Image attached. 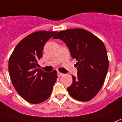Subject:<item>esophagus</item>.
Segmentation results:
<instances>
[{"instance_id": "1", "label": "esophagus", "mask_w": 122, "mask_h": 122, "mask_svg": "<svg viewBox=\"0 0 122 122\" xmlns=\"http://www.w3.org/2000/svg\"><path fill=\"white\" fill-rule=\"evenodd\" d=\"M57 74H58V77H60V76H62L64 75V74H62V73H60V72H59L57 73Z\"/></svg>"}]
</instances>
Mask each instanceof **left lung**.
<instances>
[{"instance_id":"8db88e82","label":"left lung","mask_w":122,"mask_h":122,"mask_svg":"<svg viewBox=\"0 0 122 122\" xmlns=\"http://www.w3.org/2000/svg\"><path fill=\"white\" fill-rule=\"evenodd\" d=\"M62 40L72 58L78 62L77 76L67 88L75 100L87 102L98 93L107 75L109 62L104 43L91 32L82 28L60 31L53 37Z\"/></svg>"}]
</instances>
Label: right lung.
Returning <instances> with one entry per match:
<instances>
[{"instance_id": "right-lung-1", "label": "right lung", "mask_w": 122, "mask_h": 122, "mask_svg": "<svg viewBox=\"0 0 122 122\" xmlns=\"http://www.w3.org/2000/svg\"><path fill=\"white\" fill-rule=\"evenodd\" d=\"M56 32L38 31L25 37L18 44L9 58L8 71L18 94L31 104L46 100L52 91L57 72H44L39 68L44 44Z\"/></svg>"}]
</instances>
